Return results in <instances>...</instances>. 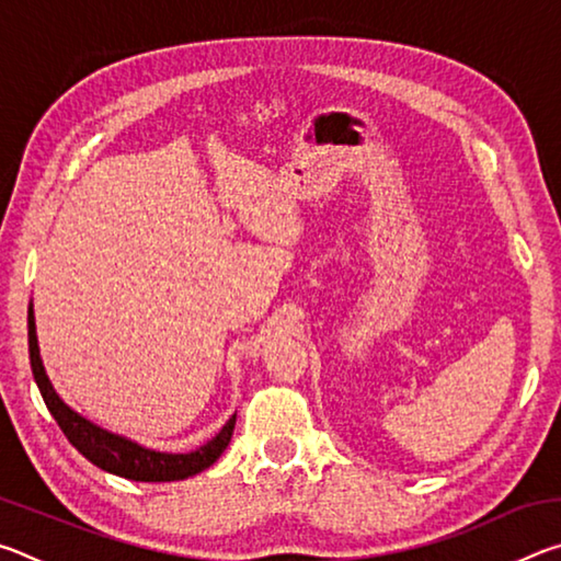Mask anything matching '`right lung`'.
Listing matches in <instances>:
<instances>
[{
  "instance_id": "add662e5",
  "label": "right lung",
  "mask_w": 561,
  "mask_h": 561,
  "mask_svg": "<svg viewBox=\"0 0 561 561\" xmlns=\"http://www.w3.org/2000/svg\"><path fill=\"white\" fill-rule=\"evenodd\" d=\"M30 360H32V374L34 381L39 386L42 398L54 421L59 423L66 438L79 450L83 458L99 465L101 470L121 474L126 480H140V482H170V480H183L190 474L203 472L205 468L220 458L227 445H230L232 431H234V415L227 421L225 428L215 435V438L197 448L195 453L187 455H173V453H156L140 445L130 443L121 435H113L108 431L99 428V425L89 423L87 417L73 413L59 396H56L54 386L46 378V371L42 366L39 344H36V327H34V311L30 309Z\"/></svg>"
}]
</instances>
